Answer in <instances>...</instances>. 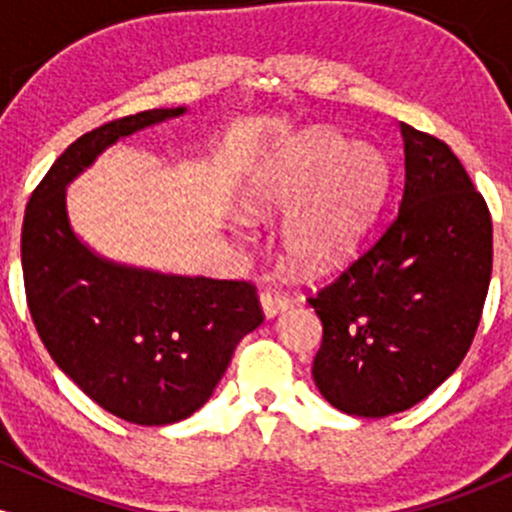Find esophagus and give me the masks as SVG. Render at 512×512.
<instances>
[{"label": "esophagus", "instance_id": "esophagus-1", "mask_svg": "<svg viewBox=\"0 0 512 512\" xmlns=\"http://www.w3.org/2000/svg\"><path fill=\"white\" fill-rule=\"evenodd\" d=\"M260 303H262L264 315H267V317H274V315H279L281 310L289 308V303H291V301H289V298L284 296V293H279V291H262Z\"/></svg>", "mask_w": 512, "mask_h": 512}]
</instances>
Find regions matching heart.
<instances>
[{
	"label": "heart",
	"instance_id": "b5f03b06",
	"mask_svg": "<svg viewBox=\"0 0 512 512\" xmlns=\"http://www.w3.org/2000/svg\"><path fill=\"white\" fill-rule=\"evenodd\" d=\"M390 166L378 146L310 129L264 163L245 190L255 216L284 214L281 245L296 272L322 274L342 264L383 204Z\"/></svg>",
	"mask_w": 512,
	"mask_h": 512
}]
</instances>
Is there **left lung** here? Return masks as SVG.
<instances>
[{"instance_id":"1","label":"left lung","mask_w":512,"mask_h":512,"mask_svg":"<svg viewBox=\"0 0 512 512\" xmlns=\"http://www.w3.org/2000/svg\"><path fill=\"white\" fill-rule=\"evenodd\" d=\"M404 180L378 238L308 298L322 322L320 395L383 419L426 399L472 346L493 264L484 197L450 146L399 122Z\"/></svg>"}]
</instances>
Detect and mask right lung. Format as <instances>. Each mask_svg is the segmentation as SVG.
I'll list each match as a JSON object with an SVG mask.
<instances>
[{"mask_svg":"<svg viewBox=\"0 0 512 512\" xmlns=\"http://www.w3.org/2000/svg\"><path fill=\"white\" fill-rule=\"evenodd\" d=\"M185 113L144 110L79 137L52 163L23 216V284L45 349L98 407L139 426L175 424L204 407L240 339L264 320L248 281L108 260L69 223V182L117 139Z\"/></svg>","mask_w":512,"mask_h":512,"instance_id":"add662e5","label":"right lung"}]
</instances>
